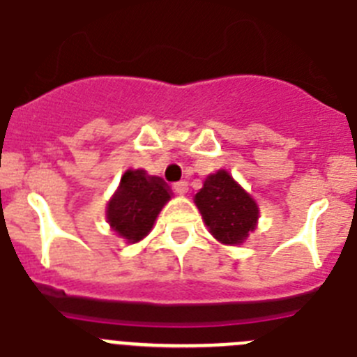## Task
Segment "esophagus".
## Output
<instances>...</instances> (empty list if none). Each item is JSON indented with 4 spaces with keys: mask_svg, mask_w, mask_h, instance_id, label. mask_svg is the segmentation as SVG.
I'll list each match as a JSON object with an SVG mask.
<instances>
[{
    "mask_svg": "<svg viewBox=\"0 0 357 357\" xmlns=\"http://www.w3.org/2000/svg\"><path fill=\"white\" fill-rule=\"evenodd\" d=\"M173 191H175L176 195L188 193V182H185V181L175 182V184H173Z\"/></svg>",
    "mask_w": 357,
    "mask_h": 357,
    "instance_id": "1",
    "label": "esophagus"
}]
</instances>
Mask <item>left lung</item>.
I'll list each match as a JSON object with an SVG mask.
<instances>
[{
	"instance_id": "8db88e82",
	"label": "left lung",
	"mask_w": 357,
	"mask_h": 357,
	"mask_svg": "<svg viewBox=\"0 0 357 357\" xmlns=\"http://www.w3.org/2000/svg\"><path fill=\"white\" fill-rule=\"evenodd\" d=\"M195 202L211 234L225 245L245 241L259 218V209L250 195L245 193L223 169L207 176Z\"/></svg>"
}]
</instances>
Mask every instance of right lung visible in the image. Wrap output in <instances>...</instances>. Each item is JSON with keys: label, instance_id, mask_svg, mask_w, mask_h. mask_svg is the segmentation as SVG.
Wrapping results in <instances>:
<instances>
[{"label": "right lung", "instance_id": "right-lung-1", "mask_svg": "<svg viewBox=\"0 0 357 357\" xmlns=\"http://www.w3.org/2000/svg\"><path fill=\"white\" fill-rule=\"evenodd\" d=\"M168 200V185L162 178L146 175L143 169H128L107 206V220L114 232L130 243H137L150 232Z\"/></svg>", "mask_w": 357, "mask_h": 357}]
</instances>
